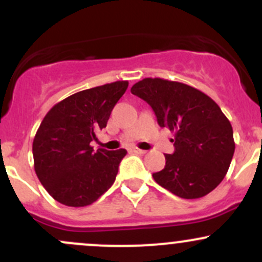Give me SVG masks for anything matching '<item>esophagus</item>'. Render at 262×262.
<instances>
[{"label":"esophagus","instance_id":"esophagus-1","mask_svg":"<svg viewBox=\"0 0 262 262\" xmlns=\"http://www.w3.org/2000/svg\"><path fill=\"white\" fill-rule=\"evenodd\" d=\"M132 152L137 153V155H144V153H146V150L139 149V148H132Z\"/></svg>","mask_w":262,"mask_h":262}]
</instances>
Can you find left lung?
Here are the masks:
<instances>
[{"mask_svg": "<svg viewBox=\"0 0 262 262\" xmlns=\"http://www.w3.org/2000/svg\"><path fill=\"white\" fill-rule=\"evenodd\" d=\"M130 91L152 107L160 126L175 132V152L165 155L166 166L153 173L155 181L182 199L213 191L234 153L233 129L216 102L189 84L163 78H144Z\"/></svg>", "mask_w": 262, "mask_h": 262, "instance_id": "obj_1", "label": "left lung"}]
</instances>
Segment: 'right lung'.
Listing matches in <instances>:
<instances>
[{"label":"right lung","instance_id":"add662e5","mask_svg":"<svg viewBox=\"0 0 262 262\" xmlns=\"http://www.w3.org/2000/svg\"><path fill=\"white\" fill-rule=\"evenodd\" d=\"M116 81L73 94L44 116L33 142L34 168L50 196L67 207H86L114 184L126 150L95 152L91 142L128 89Z\"/></svg>","mask_w":262,"mask_h":262}]
</instances>
